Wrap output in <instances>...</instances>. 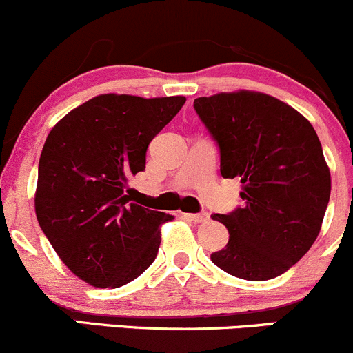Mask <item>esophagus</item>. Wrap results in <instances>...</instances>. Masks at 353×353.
Listing matches in <instances>:
<instances>
[{
    "label": "esophagus",
    "mask_w": 353,
    "mask_h": 353,
    "mask_svg": "<svg viewBox=\"0 0 353 353\" xmlns=\"http://www.w3.org/2000/svg\"><path fill=\"white\" fill-rule=\"evenodd\" d=\"M183 218L188 219V221H194V223H204L209 219V214L208 212H197V214L187 212V214H183Z\"/></svg>",
    "instance_id": "1"
}]
</instances>
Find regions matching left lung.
Returning a JSON list of instances; mask_svg holds the SVG:
<instances>
[{"mask_svg": "<svg viewBox=\"0 0 353 353\" xmlns=\"http://www.w3.org/2000/svg\"><path fill=\"white\" fill-rule=\"evenodd\" d=\"M194 110L218 144L223 178L242 183V208L212 214L230 240L211 261L242 280L280 276L316 242L330 202L316 130L283 101L252 90L197 97Z\"/></svg>", "mask_w": 353, "mask_h": 353, "instance_id": "left-lung-1", "label": "left lung"}]
</instances>
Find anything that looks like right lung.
Segmentation results:
<instances>
[{"label":"right lung","mask_w":353,"mask_h":353,"mask_svg":"<svg viewBox=\"0 0 353 353\" xmlns=\"http://www.w3.org/2000/svg\"><path fill=\"white\" fill-rule=\"evenodd\" d=\"M183 104V96L103 94L70 111L48 135L37 221L59 259L85 283L123 287L154 263L159 226L173 216L134 204L125 188L144 172L149 144Z\"/></svg>","instance_id":"add662e5"}]
</instances>
